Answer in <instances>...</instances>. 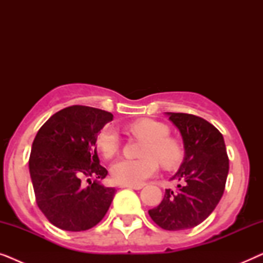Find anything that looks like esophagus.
I'll list each match as a JSON object with an SVG mask.
<instances>
[{
    "mask_svg": "<svg viewBox=\"0 0 263 263\" xmlns=\"http://www.w3.org/2000/svg\"><path fill=\"white\" fill-rule=\"evenodd\" d=\"M120 186L121 188H129V189H135V190H139L142 188V185H129V184H121Z\"/></svg>",
    "mask_w": 263,
    "mask_h": 263,
    "instance_id": "1",
    "label": "esophagus"
}]
</instances>
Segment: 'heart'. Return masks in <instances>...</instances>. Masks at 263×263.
<instances>
[{
    "instance_id": "heart-1",
    "label": "heart",
    "mask_w": 263,
    "mask_h": 263,
    "mask_svg": "<svg viewBox=\"0 0 263 263\" xmlns=\"http://www.w3.org/2000/svg\"><path fill=\"white\" fill-rule=\"evenodd\" d=\"M133 134L147 140L143 159H120L111 166V176L120 184L139 185L159 168L157 159L164 166L171 167L181 158V147L176 140L167 138L166 124L151 118H141L129 125ZM97 148L106 159L112 158L120 148V136L114 128L106 127L97 136Z\"/></svg>"
}]
</instances>
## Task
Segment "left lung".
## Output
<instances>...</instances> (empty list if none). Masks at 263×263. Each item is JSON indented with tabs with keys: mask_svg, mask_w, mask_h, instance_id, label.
Segmentation results:
<instances>
[{
	"mask_svg": "<svg viewBox=\"0 0 263 263\" xmlns=\"http://www.w3.org/2000/svg\"><path fill=\"white\" fill-rule=\"evenodd\" d=\"M178 128L184 145V159L170 178L177 189L165 190L159 206L149 217L168 231L193 229L208 218L220 201L229 174V157L221 133L203 118L166 112Z\"/></svg>",
	"mask_w": 263,
	"mask_h": 263,
	"instance_id": "8db88e82",
	"label": "left lung"
}]
</instances>
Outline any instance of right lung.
<instances>
[{"mask_svg":"<svg viewBox=\"0 0 263 263\" xmlns=\"http://www.w3.org/2000/svg\"><path fill=\"white\" fill-rule=\"evenodd\" d=\"M114 115L73 105L52 115L39 129L28 160L39 210L56 228L86 231L104 218L116 189L97 181L106 177L96 141ZM89 178H96L92 183ZM87 179L86 187L83 179Z\"/></svg>","mask_w":263,"mask_h":263,"instance_id":"1","label":"right lung"}]
</instances>
